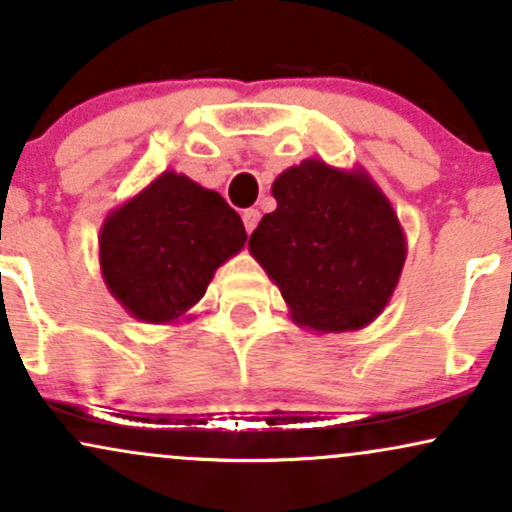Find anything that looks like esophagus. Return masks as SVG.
Returning <instances> with one entry per match:
<instances>
[{
	"label": "esophagus",
	"instance_id": "esophagus-1",
	"mask_svg": "<svg viewBox=\"0 0 512 512\" xmlns=\"http://www.w3.org/2000/svg\"><path fill=\"white\" fill-rule=\"evenodd\" d=\"M257 221H260V211H257V209H245V211H243V223H245V231H248V233L255 231Z\"/></svg>",
	"mask_w": 512,
	"mask_h": 512
}]
</instances>
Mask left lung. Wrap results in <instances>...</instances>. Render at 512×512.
I'll use <instances>...</instances> for the list:
<instances>
[{"label": "left lung", "instance_id": "left-lung-1", "mask_svg": "<svg viewBox=\"0 0 512 512\" xmlns=\"http://www.w3.org/2000/svg\"><path fill=\"white\" fill-rule=\"evenodd\" d=\"M276 209L248 250L279 286L291 320L317 334L370 325L395 293L407 236L363 168L305 158L274 180Z\"/></svg>", "mask_w": 512, "mask_h": 512}]
</instances>
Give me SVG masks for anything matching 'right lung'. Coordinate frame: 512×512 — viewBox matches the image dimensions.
I'll return each instance as SVG.
<instances>
[{"instance_id": "right-lung-1", "label": "right lung", "mask_w": 512, "mask_h": 512, "mask_svg": "<svg viewBox=\"0 0 512 512\" xmlns=\"http://www.w3.org/2000/svg\"><path fill=\"white\" fill-rule=\"evenodd\" d=\"M245 240L243 221L219 192L163 170L105 216L98 262L105 286L129 315L180 325Z\"/></svg>"}]
</instances>
